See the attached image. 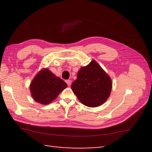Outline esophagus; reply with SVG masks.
<instances>
[{
	"label": "esophagus",
	"mask_w": 152,
	"mask_h": 152,
	"mask_svg": "<svg viewBox=\"0 0 152 152\" xmlns=\"http://www.w3.org/2000/svg\"><path fill=\"white\" fill-rule=\"evenodd\" d=\"M66 82V83L67 84V85L69 86H71V85H72V81L71 80H67Z\"/></svg>",
	"instance_id": "obj_1"
}]
</instances>
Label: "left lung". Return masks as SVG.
Wrapping results in <instances>:
<instances>
[{
	"mask_svg": "<svg viewBox=\"0 0 152 152\" xmlns=\"http://www.w3.org/2000/svg\"><path fill=\"white\" fill-rule=\"evenodd\" d=\"M112 81L108 74L94 60L80 67L72 89L79 100L85 106L95 107L101 106L111 94Z\"/></svg>",
	"mask_w": 152,
	"mask_h": 152,
	"instance_id": "8db88e82",
	"label": "left lung"
}]
</instances>
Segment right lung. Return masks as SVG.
<instances>
[{
	"mask_svg": "<svg viewBox=\"0 0 152 152\" xmlns=\"http://www.w3.org/2000/svg\"><path fill=\"white\" fill-rule=\"evenodd\" d=\"M67 86V85L62 79L56 76L48 68H44L34 77L29 89L34 100L47 105L54 101Z\"/></svg>",
	"mask_w": 152,
	"mask_h": 152,
	"instance_id": "right-lung-1",
	"label": "right lung"
}]
</instances>
